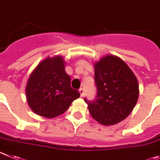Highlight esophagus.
Segmentation results:
<instances>
[{
    "instance_id": "34e87169",
    "label": "esophagus",
    "mask_w": 160,
    "mask_h": 160,
    "mask_svg": "<svg viewBox=\"0 0 160 160\" xmlns=\"http://www.w3.org/2000/svg\"><path fill=\"white\" fill-rule=\"evenodd\" d=\"M79 92H80V96H81L82 97H83V95H84V90H83V88H80V90H79Z\"/></svg>"
}]
</instances>
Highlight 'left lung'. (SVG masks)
Returning <instances> with one entry per match:
<instances>
[{
  "label": "left lung",
  "mask_w": 160,
  "mask_h": 160,
  "mask_svg": "<svg viewBox=\"0 0 160 160\" xmlns=\"http://www.w3.org/2000/svg\"><path fill=\"white\" fill-rule=\"evenodd\" d=\"M97 96L87 103L91 115L102 125L109 126L126 119L137 103L138 80L128 65L114 55L94 63Z\"/></svg>",
  "instance_id": "1"
}]
</instances>
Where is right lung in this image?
Masks as SVG:
<instances>
[{
  "label": "right lung",
  "instance_id": "obj_1",
  "mask_svg": "<svg viewBox=\"0 0 160 160\" xmlns=\"http://www.w3.org/2000/svg\"><path fill=\"white\" fill-rule=\"evenodd\" d=\"M25 92L32 112L48 119L63 114L80 96L71 88L61 56L47 57L39 63L28 77Z\"/></svg>",
  "mask_w": 160,
  "mask_h": 160
}]
</instances>
